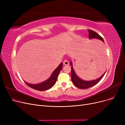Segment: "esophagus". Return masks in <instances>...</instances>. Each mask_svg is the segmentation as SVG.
<instances>
[{
	"label": "esophagus",
	"instance_id": "34e87169",
	"mask_svg": "<svg viewBox=\"0 0 125 125\" xmlns=\"http://www.w3.org/2000/svg\"><path fill=\"white\" fill-rule=\"evenodd\" d=\"M63 64L64 65H69V63L68 61L67 60H66V59L64 60V61L63 62Z\"/></svg>",
	"mask_w": 125,
	"mask_h": 125
}]
</instances>
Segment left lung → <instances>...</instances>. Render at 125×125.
Instances as JSON below:
<instances>
[{
    "mask_svg": "<svg viewBox=\"0 0 125 125\" xmlns=\"http://www.w3.org/2000/svg\"><path fill=\"white\" fill-rule=\"evenodd\" d=\"M89 31V37L90 38H97L99 39L100 40L102 41L103 42H104L103 38L98 34V33L94 31H93L92 30L88 29ZM70 65L72 66L71 67V80L73 84L75 86L81 89H86L89 88H91L92 87L94 86V85L97 84L98 83H99V81L102 79V78L104 75L105 73L100 77H99L98 79L94 80V81H83L78 77L75 74V72L73 70V65H72V63L70 62Z\"/></svg>",
    "mask_w": 125,
    "mask_h": 125,
    "instance_id": "left-lung-1",
    "label": "left lung"
}]
</instances>
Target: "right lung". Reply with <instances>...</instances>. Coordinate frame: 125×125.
I'll list each match as a JSON object with an SVG mask.
<instances>
[{
	"label": "right lung",
	"mask_w": 125,
	"mask_h": 125,
	"mask_svg": "<svg viewBox=\"0 0 125 125\" xmlns=\"http://www.w3.org/2000/svg\"><path fill=\"white\" fill-rule=\"evenodd\" d=\"M62 65L63 63H61V64L59 65V66L54 71L52 75L49 79L41 83H39L37 84H32L28 83L25 82V83L28 86L36 90L45 91L49 90L56 83L58 74L62 68Z\"/></svg>",
	"instance_id": "obj_1"
}]
</instances>
